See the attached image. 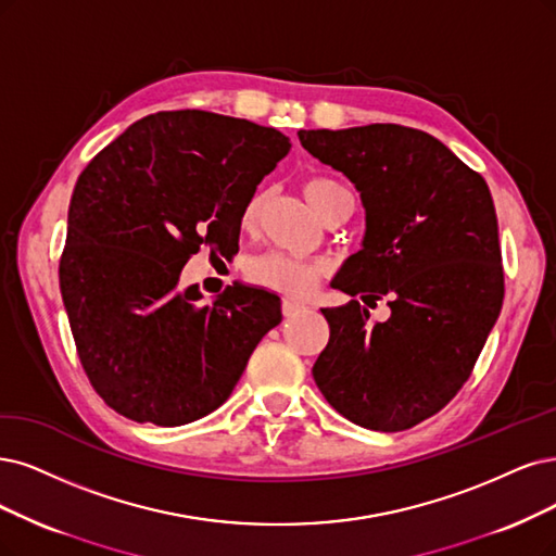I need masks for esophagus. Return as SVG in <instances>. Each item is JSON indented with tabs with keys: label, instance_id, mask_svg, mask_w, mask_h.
<instances>
[{
	"label": "esophagus",
	"instance_id": "esophagus-1",
	"mask_svg": "<svg viewBox=\"0 0 556 556\" xmlns=\"http://www.w3.org/2000/svg\"><path fill=\"white\" fill-rule=\"evenodd\" d=\"M304 309L302 304H298V302H291V300H283L281 302V314L286 316V318H293L295 314H300Z\"/></svg>",
	"mask_w": 556,
	"mask_h": 556
}]
</instances>
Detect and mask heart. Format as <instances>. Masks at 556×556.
<instances>
[{"label":"heart","instance_id":"1","mask_svg":"<svg viewBox=\"0 0 556 556\" xmlns=\"http://www.w3.org/2000/svg\"><path fill=\"white\" fill-rule=\"evenodd\" d=\"M302 192L306 201L314 205L316 213L323 217L325 211L332 205V201L348 190L334 178L312 176L304 180ZM265 203H267V194L263 190H256L250 199L244 201L242 213H240L242 231L256 229V224L265 211ZM323 275H325V265L320 261L295 258L283 252L261 254L247 265V279H250L252 286L277 293L281 298H291V300H302L309 295L323 279Z\"/></svg>","mask_w":556,"mask_h":556}]
</instances>
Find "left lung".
Returning <instances> with one entry per match:
<instances>
[{
    "label": "left lung",
    "mask_w": 556,
    "mask_h": 556,
    "mask_svg": "<svg viewBox=\"0 0 556 556\" xmlns=\"http://www.w3.org/2000/svg\"><path fill=\"white\" fill-rule=\"evenodd\" d=\"M298 137L355 182L366 211L362 250L334 289L392 309L384 323L357 300L320 309L330 341L314 380L345 419L399 433L460 392L502 312L495 203L483 176L428 132L371 123Z\"/></svg>",
    "instance_id": "obj_1"
}]
</instances>
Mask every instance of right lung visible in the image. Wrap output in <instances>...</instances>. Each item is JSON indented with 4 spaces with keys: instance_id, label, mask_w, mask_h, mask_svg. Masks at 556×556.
Masks as SVG:
<instances>
[{
    "instance_id": "right-lung-1",
    "label": "right lung",
    "mask_w": 556,
    "mask_h": 556,
    "mask_svg": "<svg viewBox=\"0 0 556 556\" xmlns=\"http://www.w3.org/2000/svg\"><path fill=\"white\" fill-rule=\"evenodd\" d=\"M275 128L201 110L157 112L79 174L59 289L96 394L139 424L182 426L231 396L279 298L226 286L203 304L178 277L201 247H238L240 213L289 155Z\"/></svg>"
}]
</instances>
